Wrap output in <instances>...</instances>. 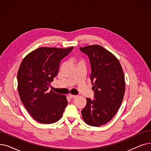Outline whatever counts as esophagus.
Returning <instances> with one entry per match:
<instances>
[{
	"label": "esophagus",
	"mask_w": 151,
	"mask_h": 151,
	"mask_svg": "<svg viewBox=\"0 0 151 151\" xmlns=\"http://www.w3.org/2000/svg\"><path fill=\"white\" fill-rule=\"evenodd\" d=\"M69 97H70V98H71V99H74V98L76 97V95H71V94H70V95H69Z\"/></svg>",
	"instance_id": "obj_1"
}]
</instances>
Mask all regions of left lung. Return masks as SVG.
<instances>
[{"mask_svg":"<svg viewBox=\"0 0 151 151\" xmlns=\"http://www.w3.org/2000/svg\"><path fill=\"white\" fill-rule=\"evenodd\" d=\"M80 50L89 59L94 93V99L86 98L82 116L88 125L99 127L112 119L121 106L125 91L123 71L119 60L101 45H89Z\"/></svg>","mask_w":151,"mask_h":151,"instance_id":"obj_1","label":"left lung"}]
</instances>
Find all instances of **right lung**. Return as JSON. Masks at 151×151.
I'll list each match as a JSON object with an SVG mask.
<instances>
[{
	"label": "right lung",
	"instance_id": "right-lung-1",
	"mask_svg": "<svg viewBox=\"0 0 151 151\" xmlns=\"http://www.w3.org/2000/svg\"><path fill=\"white\" fill-rule=\"evenodd\" d=\"M73 47H39L26 56L19 66L18 90L26 109L35 120L51 124L59 120L67 106L66 96L49 91L60 62Z\"/></svg>",
	"mask_w": 151,
	"mask_h": 151
}]
</instances>
